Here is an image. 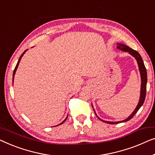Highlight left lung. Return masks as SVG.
Listing matches in <instances>:
<instances>
[{"mask_svg": "<svg viewBox=\"0 0 155 155\" xmlns=\"http://www.w3.org/2000/svg\"><path fill=\"white\" fill-rule=\"evenodd\" d=\"M117 48L119 50H121V51H125V52H128L130 55H133L135 58L136 59L137 62H138V67H139V70H140V76H141V89H140V100H139L138 104L137 105L136 108L135 109V110L134 111V112L130 114V116L129 117H128L127 119H125V120L121 121H118V122H110V121H103L102 119H100L98 117V119H100L102 121L105 122V123L107 124H119L120 122H126L127 121H129L130 119H132L135 114H136L137 112H138L139 109L141 107V106L143 105L144 103V101H145V96H146V87H147V71H146V68L145 67V64H144L143 60L140 54H139L138 52L135 50L130 48L127 45H123L121 43H118V46H117Z\"/></svg>", "mask_w": 155, "mask_h": 155, "instance_id": "left-lung-1", "label": "left lung"}]
</instances>
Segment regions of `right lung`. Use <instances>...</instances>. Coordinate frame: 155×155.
Returning <instances> with one entry per match:
<instances>
[{
  "label": "right lung",
  "mask_w": 155,
  "mask_h": 155,
  "mask_svg": "<svg viewBox=\"0 0 155 155\" xmlns=\"http://www.w3.org/2000/svg\"><path fill=\"white\" fill-rule=\"evenodd\" d=\"M26 51H27V50H26V51H25V52H24V53H22V54H21V55L20 56V58H19V60H18V62H17V65H16V67H15V69H14V71H13V76H12V81H13V79H14V76H15V71H16V70H17V67H18V65H19V62H20V60H21V57H22L23 55H24V54H25V52ZM67 119V118L66 119H64V121H63L62 122V123H61L60 124H63V123H64V122L65 121H66V119Z\"/></svg>",
  "instance_id": "obj_1"
}]
</instances>
